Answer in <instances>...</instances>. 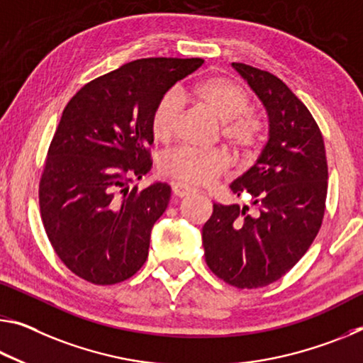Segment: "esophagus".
<instances>
[{"label": "esophagus", "mask_w": 363, "mask_h": 363, "mask_svg": "<svg viewBox=\"0 0 363 363\" xmlns=\"http://www.w3.org/2000/svg\"><path fill=\"white\" fill-rule=\"evenodd\" d=\"M171 187H172V194H174L176 197H186V195L194 192V189L184 182H172Z\"/></svg>", "instance_id": "obj_1"}]
</instances>
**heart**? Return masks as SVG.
<instances>
[{
    "label": "heart",
    "instance_id": "b5f03b06",
    "mask_svg": "<svg viewBox=\"0 0 363 363\" xmlns=\"http://www.w3.org/2000/svg\"><path fill=\"white\" fill-rule=\"evenodd\" d=\"M200 105L221 121V137L242 155L254 153L263 140L264 124L258 114L249 111V95L228 77H211L194 90ZM182 99L171 90L158 100L152 113L150 128L157 140H168L181 116ZM164 176L192 186H208L229 168V157L221 150H197L179 145L164 152L158 161Z\"/></svg>",
    "mask_w": 363,
    "mask_h": 363
}]
</instances>
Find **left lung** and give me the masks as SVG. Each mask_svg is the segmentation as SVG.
<instances>
[{
    "label": "left lung",
    "instance_id": "1",
    "mask_svg": "<svg viewBox=\"0 0 363 363\" xmlns=\"http://www.w3.org/2000/svg\"><path fill=\"white\" fill-rule=\"evenodd\" d=\"M267 108L269 137L257 163L231 184L249 206L213 203L202 229L205 262L224 283L257 289L301 260L325 215L328 163L321 130L307 106L273 74L233 62Z\"/></svg>",
    "mask_w": 363,
    "mask_h": 363
}]
</instances>
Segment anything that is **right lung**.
<instances>
[{
  "instance_id": "obj_1",
  "label": "right lung",
  "mask_w": 363,
  "mask_h": 363,
  "mask_svg": "<svg viewBox=\"0 0 363 363\" xmlns=\"http://www.w3.org/2000/svg\"><path fill=\"white\" fill-rule=\"evenodd\" d=\"M203 65L200 57H143L85 84L67 103L38 186L40 213L56 255L79 278L109 286L148 257L153 224L171 187L129 184L152 168L158 100Z\"/></svg>"
}]
</instances>
